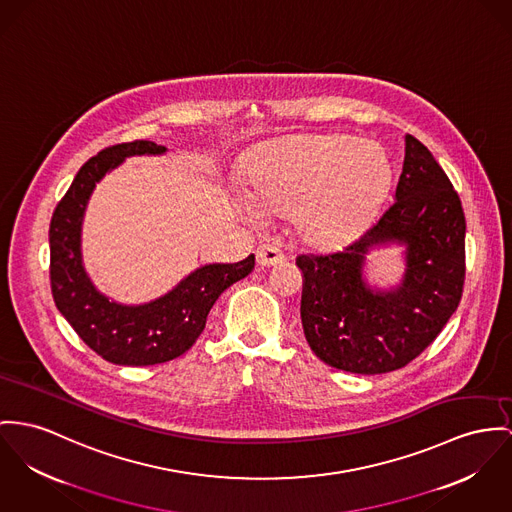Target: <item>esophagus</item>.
<instances>
[{
	"label": "esophagus",
	"mask_w": 512,
	"mask_h": 512,
	"mask_svg": "<svg viewBox=\"0 0 512 512\" xmlns=\"http://www.w3.org/2000/svg\"><path fill=\"white\" fill-rule=\"evenodd\" d=\"M284 253L273 247V245H261L257 249V263L259 267H276V265H282L284 263Z\"/></svg>",
	"instance_id": "34e87169"
}]
</instances>
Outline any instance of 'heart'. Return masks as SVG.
I'll return each mask as SVG.
<instances>
[{"instance_id": "b5f03b06", "label": "heart", "mask_w": 512, "mask_h": 512, "mask_svg": "<svg viewBox=\"0 0 512 512\" xmlns=\"http://www.w3.org/2000/svg\"><path fill=\"white\" fill-rule=\"evenodd\" d=\"M243 220L292 214L315 249H343L376 222L394 183L386 148L351 134H302L257 150L243 173Z\"/></svg>"}]
</instances>
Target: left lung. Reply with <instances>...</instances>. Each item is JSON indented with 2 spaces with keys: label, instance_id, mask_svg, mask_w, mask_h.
<instances>
[{
  "label": "left lung",
  "instance_id": "obj_1",
  "mask_svg": "<svg viewBox=\"0 0 512 512\" xmlns=\"http://www.w3.org/2000/svg\"><path fill=\"white\" fill-rule=\"evenodd\" d=\"M394 204L343 251L300 255L302 327L325 364L353 374H386L423 353L456 312L466 275L462 202L433 154L405 136ZM397 246L394 285L367 275L374 250Z\"/></svg>",
  "mask_w": 512,
  "mask_h": 512
}]
</instances>
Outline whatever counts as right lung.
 Returning <instances> with one entry per match:
<instances>
[{
    "mask_svg": "<svg viewBox=\"0 0 512 512\" xmlns=\"http://www.w3.org/2000/svg\"><path fill=\"white\" fill-rule=\"evenodd\" d=\"M165 154V146L150 140L99 152L79 169L50 222V284L56 308L89 349L118 366H150L187 353L204 331L218 296L255 267V255L239 263H206L144 304H122L95 286L81 251L89 198L97 183L126 159Z\"/></svg>",
    "mask_w": 512,
    "mask_h": 512,
    "instance_id": "right-lung-1",
    "label": "right lung"
}]
</instances>
